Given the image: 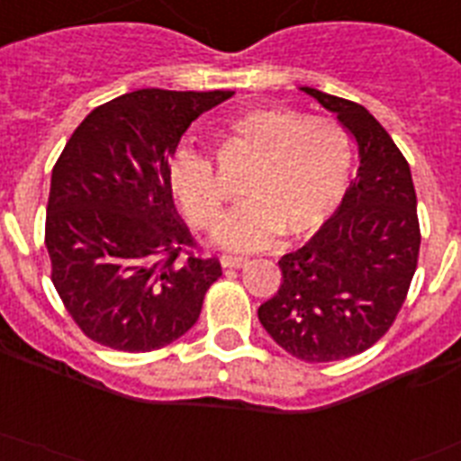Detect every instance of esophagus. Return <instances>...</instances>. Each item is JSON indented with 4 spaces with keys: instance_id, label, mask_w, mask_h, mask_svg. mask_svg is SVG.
I'll return each mask as SVG.
<instances>
[{
    "instance_id": "1",
    "label": "esophagus",
    "mask_w": 461,
    "mask_h": 461,
    "mask_svg": "<svg viewBox=\"0 0 461 461\" xmlns=\"http://www.w3.org/2000/svg\"><path fill=\"white\" fill-rule=\"evenodd\" d=\"M247 264H249V258L247 257H233V254H223L221 257L223 268H242V266Z\"/></svg>"
}]
</instances>
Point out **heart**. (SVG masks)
I'll return each mask as SVG.
<instances>
[{
	"label": "heart",
	"instance_id": "obj_1",
	"mask_svg": "<svg viewBox=\"0 0 461 461\" xmlns=\"http://www.w3.org/2000/svg\"><path fill=\"white\" fill-rule=\"evenodd\" d=\"M221 148L252 159L242 207L226 216L212 240L228 249H258L280 230L313 233L341 204L351 181V139L339 122L287 108H252L219 131ZM167 185L190 223L214 226L223 188L207 158L178 148L167 162Z\"/></svg>",
	"mask_w": 461,
	"mask_h": 461
}]
</instances>
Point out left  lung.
Returning a JSON list of instances; mask_svg holds the SVG:
<instances>
[{"label": "left lung", "instance_id": "obj_1", "mask_svg": "<svg viewBox=\"0 0 461 461\" xmlns=\"http://www.w3.org/2000/svg\"><path fill=\"white\" fill-rule=\"evenodd\" d=\"M302 91L337 115L358 146L360 167L339 209L277 261L283 283L258 306V321L294 358L332 363L363 353L393 325L421 235L410 165L389 131L358 103Z\"/></svg>", "mask_w": 461, "mask_h": 461}]
</instances>
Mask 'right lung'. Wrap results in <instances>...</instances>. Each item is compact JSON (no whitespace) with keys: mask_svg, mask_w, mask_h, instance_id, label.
<instances>
[{"mask_svg":"<svg viewBox=\"0 0 461 461\" xmlns=\"http://www.w3.org/2000/svg\"><path fill=\"white\" fill-rule=\"evenodd\" d=\"M233 91L139 89L91 110L51 171V280L79 330L146 353L184 337L203 311L216 258L188 254L167 162L190 122Z\"/></svg>","mask_w":461,"mask_h":461,"instance_id":"add662e5","label":"right lung"}]
</instances>
